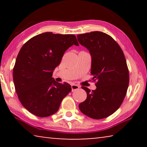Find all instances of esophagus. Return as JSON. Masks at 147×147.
Instances as JSON below:
<instances>
[{"label": "esophagus", "instance_id": "obj_1", "mask_svg": "<svg viewBox=\"0 0 147 147\" xmlns=\"http://www.w3.org/2000/svg\"><path fill=\"white\" fill-rule=\"evenodd\" d=\"M79 88H80V87L78 85H75V84H72V85H71V90H72V91H76V90H77V89H78Z\"/></svg>", "mask_w": 147, "mask_h": 147}]
</instances>
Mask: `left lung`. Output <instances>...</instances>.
<instances>
[{
	"label": "left lung",
	"instance_id": "obj_1",
	"mask_svg": "<svg viewBox=\"0 0 147 147\" xmlns=\"http://www.w3.org/2000/svg\"><path fill=\"white\" fill-rule=\"evenodd\" d=\"M77 39L89 51L91 74L97 81L95 90L82 87L87 98L79 104V109L92 119L108 117L121 106L128 88L129 71L124 53L118 43L104 32L79 34Z\"/></svg>",
	"mask_w": 147,
	"mask_h": 147
}]
</instances>
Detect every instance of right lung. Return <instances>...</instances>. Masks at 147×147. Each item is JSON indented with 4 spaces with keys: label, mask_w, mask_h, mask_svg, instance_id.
<instances>
[{
    "label": "right lung",
    "mask_w": 147,
    "mask_h": 147,
    "mask_svg": "<svg viewBox=\"0 0 147 147\" xmlns=\"http://www.w3.org/2000/svg\"><path fill=\"white\" fill-rule=\"evenodd\" d=\"M73 45L79 46L73 34L45 32L22 47L16 58L13 78L19 100L29 112L39 117L53 115L71 91L69 84L57 82L52 76L65 52Z\"/></svg>",
    "instance_id": "obj_1"
}]
</instances>
